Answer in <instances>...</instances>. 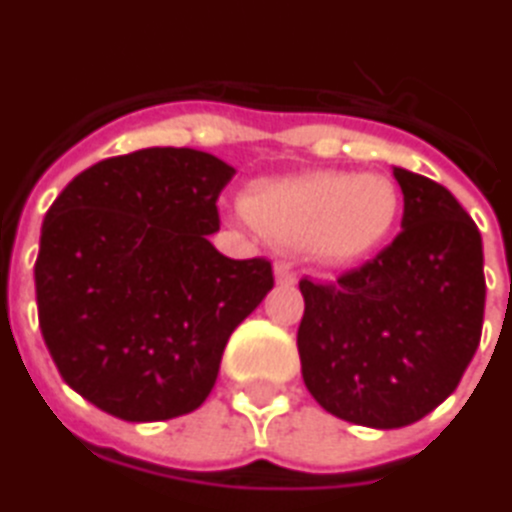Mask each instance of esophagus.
I'll use <instances>...</instances> for the list:
<instances>
[{
	"label": "esophagus",
	"instance_id": "obj_1",
	"mask_svg": "<svg viewBox=\"0 0 512 512\" xmlns=\"http://www.w3.org/2000/svg\"><path fill=\"white\" fill-rule=\"evenodd\" d=\"M273 279H276V284H282V287H292V284L298 282V279H295V273H292L284 263L273 265Z\"/></svg>",
	"mask_w": 512,
	"mask_h": 512
}]
</instances>
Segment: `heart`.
Listing matches in <instances>:
<instances>
[{
	"mask_svg": "<svg viewBox=\"0 0 512 512\" xmlns=\"http://www.w3.org/2000/svg\"><path fill=\"white\" fill-rule=\"evenodd\" d=\"M241 206L273 244L300 249L319 268H349L389 241L403 195L386 174L308 171L252 182Z\"/></svg>",
	"mask_w": 512,
	"mask_h": 512,
	"instance_id": "obj_1",
	"label": "heart"
}]
</instances>
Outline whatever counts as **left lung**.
<instances>
[{
	"mask_svg": "<svg viewBox=\"0 0 512 512\" xmlns=\"http://www.w3.org/2000/svg\"><path fill=\"white\" fill-rule=\"evenodd\" d=\"M403 233L335 284L303 279V381L338 419L400 429L432 413L481 343L486 279L473 217L446 187L392 166Z\"/></svg>",
	"mask_w": 512,
	"mask_h": 512,
	"instance_id": "obj_1",
	"label": "left lung"
}]
</instances>
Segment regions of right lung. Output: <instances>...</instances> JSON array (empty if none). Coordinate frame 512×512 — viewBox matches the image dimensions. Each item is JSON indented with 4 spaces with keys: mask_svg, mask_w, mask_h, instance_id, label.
Here are the masks:
<instances>
[{
    "mask_svg": "<svg viewBox=\"0 0 512 512\" xmlns=\"http://www.w3.org/2000/svg\"><path fill=\"white\" fill-rule=\"evenodd\" d=\"M233 174L209 152L147 147L77 174L45 214L39 330L61 378L109 416L201 408L230 333L271 292L268 260L206 239Z\"/></svg>",
    "mask_w": 512,
    "mask_h": 512,
    "instance_id": "right-lung-1",
    "label": "right lung"
}]
</instances>
